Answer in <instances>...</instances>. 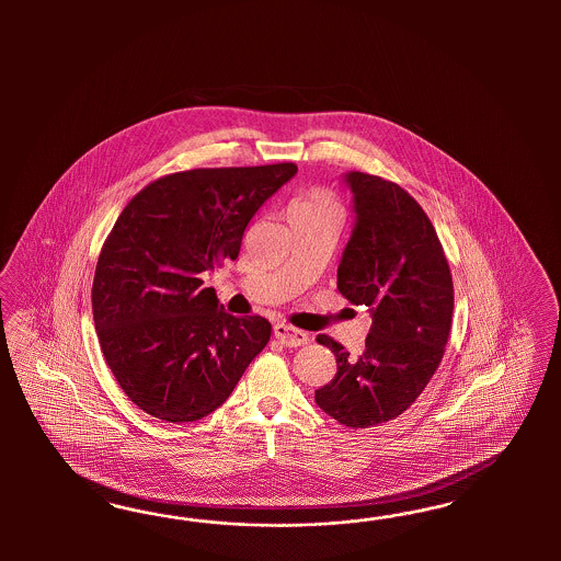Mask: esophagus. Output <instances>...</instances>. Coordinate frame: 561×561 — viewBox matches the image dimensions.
Returning a JSON list of instances; mask_svg holds the SVG:
<instances>
[{
  "mask_svg": "<svg viewBox=\"0 0 561 561\" xmlns=\"http://www.w3.org/2000/svg\"><path fill=\"white\" fill-rule=\"evenodd\" d=\"M273 333H275V337L279 340V343L286 345V347H300V345H305V343L310 341L308 333L291 327V324L275 323L273 324Z\"/></svg>",
  "mask_w": 561,
  "mask_h": 561,
  "instance_id": "1",
  "label": "esophagus"
}]
</instances>
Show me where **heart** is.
Masks as SVG:
<instances>
[{
  "mask_svg": "<svg viewBox=\"0 0 561 561\" xmlns=\"http://www.w3.org/2000/svg\"><path fill=\"white\" fill-rule=\"evenodd\" d=\"M319 211H337L335 202L323 191H310L289 204V214H319Z\"/></svg>",
  "mask_w": 561,
  "mask_h": 561,
  "instance_id": "1",
  "label": "heart"
}]
</instances>
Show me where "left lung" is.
Returning a JSON list of instances; mask_svg holds the SVG:
<instances>
[{
	"label": "left lung",
	"instance_id": "1",
	"mask_svg": "<svg viewBox=\"0 0 561 561\" xmlns=\"http://www.w3.org/2000/svg\"><path fill=\"white\" fill-rule=\"evenodd\" d=\"M354 195V230L337 289L368 306L370 333L362 356L319 335L337 359L335 378L314 392L317 405L347 427H373L399 417L440 366L453 324V275L440 240L405 188L366 172L343 176Z\"/></svg>",
	"mask_w": 561,
	"mask_h": 561
}]
</instances>
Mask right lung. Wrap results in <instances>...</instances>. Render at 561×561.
Returning <instances> with one entry per match:
<instances>
[{
	"label": "right lung",
	"instance_id": "add662e5",
	"mask_svg": "<svg viewBox=\"0 0 561 561\" xmlns=\"http://www.w3.org/2000/svg\"><path fill=\"white\" fill-rule=\"evenodd\" d=\"M296 172L291 162L174 172L121 211L96 263L92 314L111 373L141 411L202 420L267 345L270 321L228 314L202 275L237 259L256 209Z\"/></svg>",
	"mask_w": 561,
	"mask_h": 561
}]
</instances>
